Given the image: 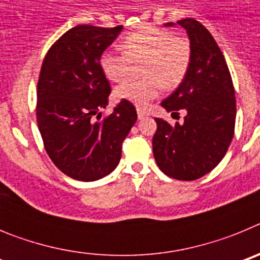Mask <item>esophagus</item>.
I'll list each match as a JSON object with an SVG mask.
<instances>
[{
    "mask_svg": "<svg viewBox=\"0 0 260 260\" xmlns=\"http://www.w3.org/2000/svg\"><path fill=\"white\" fill-rule=\"evenodd\" d=\"M137 112H138V117H139V118H141V119L144 118V117H147V116H150V113H148L147 110L142 109V108H138Z\"/></svg>",
    "mask_w": 260,
    "mask_h": 260,
    "instance_id": "esophagus-1",
    "label": "esophagus"
}]
</instances>
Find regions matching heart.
I'll return each mask as SVG.
<instances>
[{"label": "heart", "mask_w": 260, "mask_h": 260, "mask_svg": "<svg viewBox=\"0 0 260 260\" xmlns=\"http://www.w3.org/2000/svg\"><path fill=\"white\" fill-rule=\"evenodd\" d=\"M122 54L105 50L100 68L110 82H123L139 68L141 79L125 82L114 95L119 100L146 108L161 91L180 86L189 73L191 45L185 38L156 27L135 31L123 39Z\"/></svg>", "instance_id": "heart-1"}]
</instances>
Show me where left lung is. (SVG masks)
<instances>
[{"label": "left lung", "instance_id": "1", "mask_svg": "<svg viewBox=\"0 0 260 260\" xmlns=\"http://www.w3.org/2000/svg\"><path fill=\"white\" fill-rule=\"evenodd\" d=\"M177 24L189 35L191 63L185 80L161 107L172 114L183 110L186 116L174 126L155 118L152 148L162 173L194 181L210 173L228 151L236 125V96L224 54L210 31L191 18Z\"/></svg>", "mask_w": 260, "mask_h": 260}]
</instances>
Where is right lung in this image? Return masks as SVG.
Returning a JSON list of instances; mask_svg holds the SVG:
<instances>
[{
  "instance_id": "right-lung-1",
  "label": "right lung",
  "mask_w": 260,
  "mask_h": 260,
  "mask_svg": "<svg viewBox=\"0 0 260 260\" xmlns=\"http://www.w3.org/2000/svg\"><path fill=\"white\" fill-rule=\"evenodd\" d=\"M121 29L73 27L49 48L41 65L36 92L39 130L53 164L74 180L89 182L112 173L138 118L135 107L126 100L102 117L110 86L100 56Z\"/></svg>"
}]
</instances>
